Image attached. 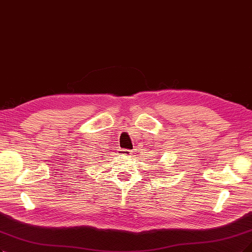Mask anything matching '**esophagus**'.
I'll use <instances>...</instances> for the list:
<instances>
[{
    "mask_svg": "<svg viewBox=\"0 0 252 252\" xmlns=\"http://www.w3.org/2000/svg\"><path fill=\"white\" fill-rule=\"evenodd\" d=\"M118 154L120 156H131L132 152L129 151V150H125V148H121V150L118 151Z\"/></svg>",
    "mask_w": 252,
    "mask_h": 252,
    "instance_id": "1",
    "label": "esophagus"
}]
</instances>
